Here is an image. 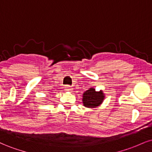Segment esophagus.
<instances>
[{"label":"esophagus","instance_id":"esophagus-1","mask_svg":"<svg viewBox=\"0 0 152 152\" xmlns=\"http://www.w3.org/2000/svg\"><path fill=\"white\" fill-rule=\"evenodd\" d=\"M65 90L66 91H69V92H72V88L70 86H66L65 87Z\"/></svg>","mask_w":152,"mask_h":152}]
</instances>
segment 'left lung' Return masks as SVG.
I'll return each instance as SVG.
<instances>
[{"instance_id": "obj_1", "label": "left lung", "mask_w": 152, "mask_h": 152, "mask_svg": "<svg viewBox=\"0 0 152 152\" xmlns=\"http://www.w3.org/2000/svg\"><path fill=\"white\" fill-rule=\"evenodd\" d=\"M105 97V94L102 90L96 91L94 87H91L83 94L82 102L85 107L94 109L102 104Z\"/></svg>"}]
</instances>
